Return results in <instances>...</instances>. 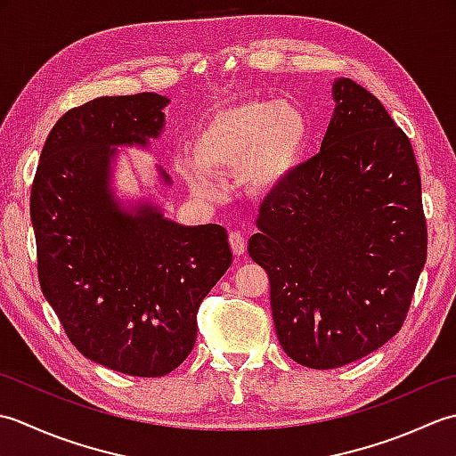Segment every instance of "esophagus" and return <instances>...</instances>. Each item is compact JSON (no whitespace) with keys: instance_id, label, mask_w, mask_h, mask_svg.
<instances>
[{"instance_id":"34e87169","label":"esophagus","mask_w":456,"mask_h":456,"mask_svg":"<svg viewBox=\"0 0 456 456\" xmlns=\"http://www.w3.org/2000/svg\"><path fill=\"white\" fill-rule=\"evenodd\" d=\"M228 241H230L232 252H234L236 256H240V254H244V252H246V236H244V232H240V230H232V232H230V236H228Z\"/></svg>"}]
</instances>
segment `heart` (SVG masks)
Returning a JSON list of instances; mask_svg holds the SVG:
<instances>
[{
	"instance_id": "obj_1",
	"label": "heart",
	"mask_w": 456,
	"mask_h": 456,
	"mask_svg": "<svg viewBox=\"0 0 456 456\" xmlns=\"http://www.w3.org/2000/svg\"><path fill=\"white\" fill-rule=\"evenodd\" d=\"M309 143V124L303 111L272 100H249L216 111L194 137V159L183 163L191 187L208 194L215 175L244 169L256 191L280 184Z\"/></svg>"
}]
</instances>
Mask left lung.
Wrapping results in <instances>:
<instances>
[{"label":"left lung","mask_w":456,"mask_h":456,"mask_svg":"<svg viewBox=\"0 0 456 456\" xmlns=\"http://www.w3.org/2000/svg\"><path fill=\"white\" fill-rule=\"evenodd\" d=\"M321 151L262 202L249 257L269 277L287 356L340 368L403 327L427 259L421 176L410 137L366 88L334 82Z\"/></svg>","instance_id":"8db88e82"}]
</instances>
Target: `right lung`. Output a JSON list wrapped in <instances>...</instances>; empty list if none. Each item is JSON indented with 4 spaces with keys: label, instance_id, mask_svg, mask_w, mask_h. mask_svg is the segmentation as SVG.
<instances>
[{
    "label": "right lung",
    "instance_id": "1",
    "mask_svg": "<svg viewBox=\"0 0 456 456\" xmlns=\"http://www.w3.org/2000/svg\"><path fill=\"white\" fill-rule=\"evenodd\" d=\"M167 102L142 92L69 110L31 187L43 295L80 354L139 378L169 374L191 354L199 306L232 264L222 226H179L153 207L127 215L108 189L111 147L159 135Z\"/></svg>",
    "mask_w": 456,
    "mask_h": 456
}]
</instances>
